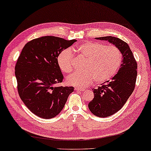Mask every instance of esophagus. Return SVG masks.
I'll return each mask as SVG.
<instances>
[{
	"instance_id": "1",
	"label": "esophagus",
	"mask_w": 151,
	"mask_h": 151,
	"mask_svg": "<svg viewBox=\"0 0 151 151\" xmlns=\"http://www.w3.org/2000/svg\"><path fill=\"white\" fill-rule=\"evenodd\" d=\"M75 90L78 91V92H83L84 90H83V89H81V88H75Z\"/></svg>"
}]
</instances>
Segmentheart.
Listing matches in <instances>:
<instances>
[{
  "label": "heart",
  "mask_w": 151,
  "mask_h": 151,
  "mask_svg": "<svg viewBox=\"0 0 151 151\" xmlns=\"http://www.w3.org/2000/svg\"><path fill=\"white\" fill-rule=\"evenodd\" d=\"M86 59L83 71L76 72L66 79L68 85L86 87L95 81L101 83L111 80L116 75L122 64V54L118 47L106 45L101 42H87L70 50L61 52L57 57V64L61 71L69 73L73 70V53Z\"/></svg>",
  "instance_id": "b5f03b06"
}]
</instances>
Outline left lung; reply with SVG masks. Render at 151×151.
<instances>
[{
  "label": "left lung",
  "instance_id": "1",
  "mask_svg": "<svg viewBox=\"0 0 151 151\" xmlns=\"http://www.w3.org/2000/svg\"><path fill=\"white\" fill-rule=\"evenodd\" d=\"M95 38L114 45L122 56V64L118 73L111 81L92 89L94 96L88 104L89 109L96 116L106 118L122 109L132 94L137 81V63L128 44L121 39L112 36Z\"/></svg>",
  "mask_w": 151,
  "mask_h": 151
}]
</instances>
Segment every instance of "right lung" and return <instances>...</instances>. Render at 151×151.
Wrapping results in <instances>:
<instances>
[{"mask_svg":"<svg viewBox=\"0 0 151 151\" xmlns=\"http://www.w3.org/2000/svg\"><path fill=\"white\" fill-rule=\"evenodd\" d=\"M76 40L55 36L33 39L24 45L15 65L19 95L37 116L50 119L64 107L73 87H57L64 76L57 64L61 52Z\"/></svg>","mask_w":151,"mask_h":151,"instance_id":"right-lung-1","label":"right lung"}]
</instances>
